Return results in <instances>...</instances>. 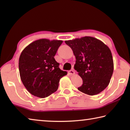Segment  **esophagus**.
Segmentation results:
<instances>
[{
	"label": "esophagus",
	"mask_w": 130,
	"mask_h": 130,
	"mask_svg": "<svg viewBox=\"0 0 130 130\" xmlns=\"http://www.w3.org/2000/svg\"><path fill=\"white\" fill-rule=\"evenodd\" d=\"M68 73H69V74L70 76H72V75H74V73H75V72H74L73 70H70L69 72H68Z\"/></svg>",
	"instance_id": "34e87169"
}]
</instances>
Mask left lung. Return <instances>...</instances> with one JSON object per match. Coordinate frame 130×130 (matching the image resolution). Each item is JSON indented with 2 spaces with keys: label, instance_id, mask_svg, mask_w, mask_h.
<instances>
[{
  "label": "left lung",
  "instance_id": "1",
  "mask_svg": "<svg viewBox=\"0 0 130 130\" xmlns=\"http://www.w3.org/2000/svg\"><path fill=\"white\" fill-rule=\"evenodd\" d=\"M65 43L76 57L74 69L83 79L78 91L88 95H96L106 88L113 72L111 50L99 39L84 37Z\"/></svg>",
  "mask_w": 130,
  "mask_h": 130
}]
</instances>
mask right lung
Returning a JSON list of instances; mask_svg holds the SVG:
<instances>
[{"instance_id":"1","label":"right lung","mask_w":130,"mask_h":130,"mask_svg":"<svg viewBox=\"0 0 130 130\" xmlns=\"http://www.w3.org/2000/svg\"><path fill=\"white\" fill-rule=\"evenodd\" d=\"M61 40L40 39L27 46L19 59L23 84L35 96L45 98L58 89L61 78L67 72L61 70L54 57L62 43Z\"/></svg>"}]
</instances>
